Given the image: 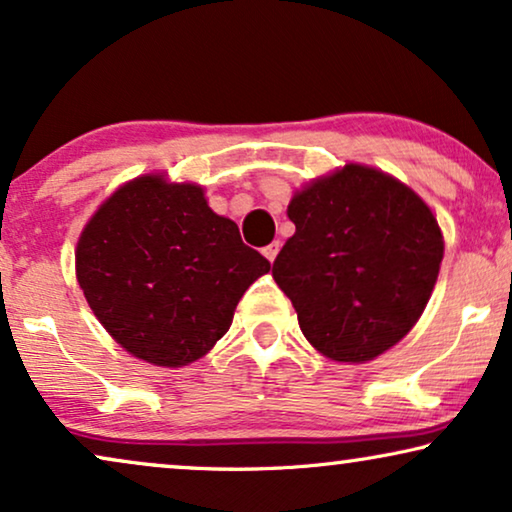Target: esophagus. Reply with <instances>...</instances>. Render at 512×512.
<instances>
[{"label": "esophagus", "instance_id": "obj_1", "mask_svg": "<svg viewBox=\"0 0 512 512\" xmlns=\"http://www.w3.org/2000/svg\"><path fill=\"white\" fill-rule=\"evenodd\" d=\"M277 254H279V242H272V244H268V247H263V256L268 258L270 263H275Z\"/></svg>", "mask_w": 512, "mask_h": 512}]
</instances>
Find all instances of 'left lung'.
<instances>
[{"instance_id": "left-lung-1", "label": "left lung", "mask_w": 512, "mask_h": 512, "mask_svg": "<svg viewBox=\"0 0 512 512\" xmlns=\"http://www.w3.org/2000/svg\"><path fill=\"white\" fill-rule=\"evenodd\" d=\"M296 233L272 277L300 331L333 361H370L424 312L443 261V235L419 195L373 167L345 165L293 195Z\"/></svg>"}]
</instances>
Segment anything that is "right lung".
<instances>
[{
	"instance_id": "right-lung-1",
	"label": "right lung",
	"mask_w": 512,
	"mask_h": 512,
	"mask_svg": "<svg viewBox=\"0 0 512 512\" xmlns=\"http://www.w3.org/2000/svg\"><path fill=\"white\" fill-rule=\"evenodd\" d=\"M268 270L200 186L163 177L111 195L76 247V277L100 324L137 359L167 368L207 354Z\"/></svg>"
}]
</instances>
